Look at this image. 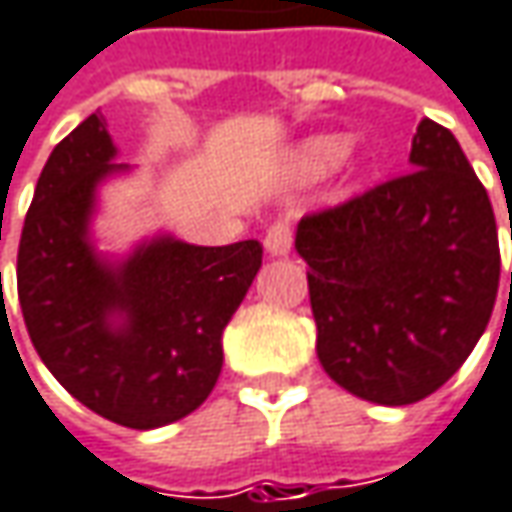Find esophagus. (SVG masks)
<instances>
[{"label":"esophagus","instance_id":"esophagus-1","mask_svg":"<svg viewBox=\"0 0 512 512\" xmlns=\"http://www.w3.org/2000/svg\"><path fill=\"white\" fill-rule=\"evenodd\" d=\"M263 243H266V252L269 255H286L292 249V226L286 220L272 223L269 231H266V237H263Z\"/></svg>","mask_w":512,"mask_h":512}]
</instances>
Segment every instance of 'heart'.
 <instances>
[{
  "mask_svg": "<svg viewBox=\"0 0 512 512\" xmlns=\"http://www.w3.org/2000/svg\"><path fill=\"white\" fill-rule=\"evenodd\" d=\"M339 153H342V144L333 141V138H324V141H316V144L310 147L307 159H310V165L313 167H324L330 165Z\"/></svg>",
  "mask_w": 512,
  "mask_h": 512,
  "instance_id": "heart-1",
  "label": "heart"
}]
</instances>
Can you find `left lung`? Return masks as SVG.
Segmentation results:
<instances>
[{
	"label": "left lung",
	"instance_id": "1",
	"mask_svg": "<svg viewBox=\"0 0 512 512\" xmlns=\"http://www.w3.org/2000/svg\"><path fill=\"white\" fill-rule=\"evenodd\" d=\"M408 162L403 176L304 214L295 234L318 362L379 406L417 403L464 365L501 272L496 214L458 138L423 118Z\"/></svg>",
	"mask_w": 512,
	"mask_h": 512
}]
</instances>
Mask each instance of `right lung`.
I'll return each instance as SVG.
<instances>
[{
	"mask_svg": "<svg viewBox=\"0 0 512 512\" xmlns=\"http://www.w3.org/2000/svg\"><path fill=\"white\" fill-rule=\"evenodd\" d=\"M115 147L89 115L37 179L16 255V292L46 368L95 414L156 429L199 408L223 371V330L255 281L263 246L153 240L121 266L86 243L95 185ZM124 315L121 328L111 318Z\"/></svg>",
	"mask_w": 512,
	"mask_h": 512,
	"instance_id": "1",
	"label": "right lung"
}]
</instances>
